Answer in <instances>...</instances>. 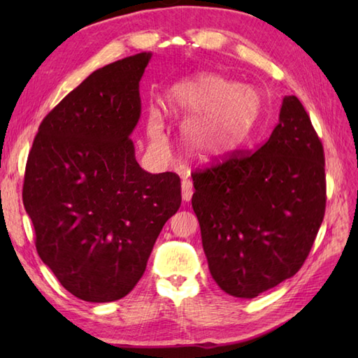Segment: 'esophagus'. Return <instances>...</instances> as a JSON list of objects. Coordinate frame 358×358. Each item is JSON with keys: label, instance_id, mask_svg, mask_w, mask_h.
<instances>
[{"label": "esophagus", "instance_id": "34e87169", "mask_svg": "<svg viewBox=\"0 0 358 358\" xmlns=\"http://www.w3.org/2000/svg\"><path fill=\"white\" fill-rule=\"evenodd\" d=\"M192 195H194L192 183L189 180H183V183H181V196H183L185 201H191Z\"/></svg>", "mask_w": 358, "mask_h": 358}]
</instances>
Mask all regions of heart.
Wrapping results in <instances>:
<instances>
[{"instance_id":"heart-1","label":"heart","mask_w":358,"mask_h":358,"mask_svg":"<svg viewBox=\"0 0 358 358\" xmlns=\"http://www.w3.org/2000/svg\"><path fill=\"white\" fill-rule=\"evenodd\" d=\"M262 95L223 75L200 72L180 80L167 92V108L191 118L185 127L187 149L201 159L231 155L252 134L262 115ZM152 143L166 146L163 115L152 108L148 120Z\"/></svg>"}]
</instances>
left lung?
Returning <instances> with one entry per match:
<instances>
[{
	"mask_svg": "<svg viewBox=\"0 0 358 358\" xmlns=\"http://www.w3.org/2000/svg\"><path fill=\"white\" fill-rule=\"evenodd\" d=\"M192 181L210 275L226 294L254 299L299 272L326 208L323 146L299 98H283L257 152L232 154Z\"/></svg>",
	"mask_w": 358,
	"mask_h": 358,
	"instance_id": "left-lung-1",
	"label": "left lung"
}]
</instances>
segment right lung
I'll return each instance as SVG.
<instances>
[{
    "instance_id": "right-lung-1",
    "label": "right lung",
    "mask_w": 358,
    "mask_h": 358,
    "mask_svg": "<svg viewBox=\"0 0 358 358\" xmlns=\"http://www.w3.org/2000/svg\"><path fill=\"white\" fill-rule=\"evenodd\" d=\"M150 57L141 52L90 73L45 115L27 158L22 203L38 255L85 301L132 291L181 204L178 175L141 169L129 138Z\"/></svg>"
}]
</instances>
